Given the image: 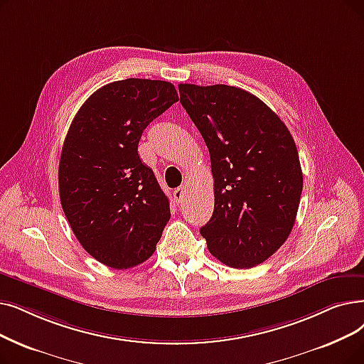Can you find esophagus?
<instances>
[{
	"label": "esophagus",
	"instance_id": "esophagus-1",
	"mask_svg": "<svg viewBox=\"0 0 364 364\" xmlns=\"http://www.w3.org/2000/svg\"><path fill=\"white\" fill-rule=\"evenodd\" d=\"M184 193H186V186H181V187H178V188H176V191H173V200H176L177 203H180L181 200H183V198H184Z\"/></svg>",
	"mask_w": 364,
	"mask_h": 364
}]
</instances>
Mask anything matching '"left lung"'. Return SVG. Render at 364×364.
Returning a JSON list of instances; mask_svg holds the SVG:
<instances>
[{
  "mask_svg": "<svg viewBox=\"0 0 364 364\" xmlns=\"http://www.w3.org/2000/svg\"><path fill=\"white\" fill-rule=\"evenodd\" d=\"M180 102L210 150L214 211L200 228L211 255L236 269L286 242L304 187L294 139L255 95L228 85H180Z\"/></svg>",
  "mask_w": 364,
  "mask_h": 364,
  "instance_id": "1",
  "label": "left lung"
}]
</instances>
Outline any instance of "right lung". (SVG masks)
<instances>
[{
    "label": "right lung",
    "instance_id": "add662e5",
    "mask_svg": "<svg viewBox=\"0 0 364 364\" xmlns=\"http://www.w3.org/2000/svg\"><path fill=\"white\" fill-rule=\"evenodd\" d=\"M177 101L169 82H113L90 95L65 136L58 177L62 210L82 247L113 269L146 262L171 217L138 143L150 122Z\"/></svg>",
    "mask_w": 364,
    "mask_h": 364
}]
</instances>
